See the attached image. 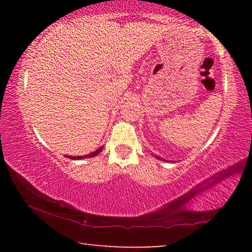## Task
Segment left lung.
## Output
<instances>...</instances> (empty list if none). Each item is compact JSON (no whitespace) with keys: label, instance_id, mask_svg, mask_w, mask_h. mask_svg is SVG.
I'll list each match as a JSON object with an SVG mask.
<instances>
[{"label":"left lung","instance_id":"left-lung-1","mask_svg":"<svg viewBox=\"0 0 252 252\" xmlns=\"http://www.w3.org/2000/svg\"><path fill=\"white\" fill-rule=\"evenodd\" d=\"M158 159H161V158H159V157H158ZM161 160H163V159H161Z\"/></svg>","mask_w":252,"mask_h":252}]
</instances>
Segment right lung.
<instances>
[{
	"label": "right lung",
	"mask_w": 252,
	"mask_h": 252,
	"mask_svg": "<svg viewBox=\"0 0 252 252\" xmlns=\"http://www.w3.org/2000/svg\"><path fill=\"white\" fill-rule=\"evenodd\" d=\"M102 151V147L101 148H99L97 149V150H95L94 152H92V153H90V155H87V156H78V157H72V156H66L67 158H70V159H72V160H80V159H85V158H93V157H95V156H97L99 155V153Z\"/></svg>",
	"instance_id": "1"
}]
</instances>
